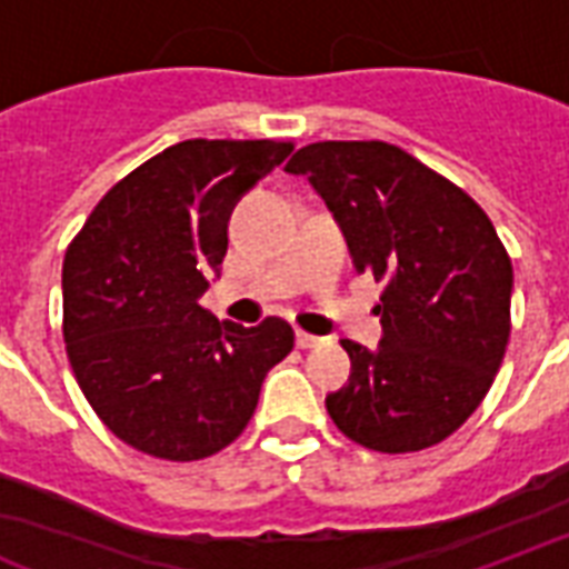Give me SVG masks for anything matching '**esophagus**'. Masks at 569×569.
Returning <instances> with one entry per match:
<instances>
[{
  "label": "esophagus",
  "instance_id": "obj_1",
  "mask_svg": "<svg viewBox=\"0 0 569 569\" xmlns=\"http://www.w3.org/2000/svg\"><path fill=\"white\" fill-rule=\"evenodd\" d=\"M319 342H322V337H313V333L307 331H295V346H298V349H313Z\"/></svg>",
  "mask_w": 569,
  "mask_h": 569
}]
</instances>
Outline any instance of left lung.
<instances>
[{"label": "left lung", "instance_id": "left-lung-1", "mask_svg": "<svg viewBox=\"0 0 569 569\" xmlns=\"http://www.w3.org/2000/svg\"><path fill=\"white\" fill-rule=\"evenodd\" d=\"M340 223L355 271L385 283V337L342 340L349 385L328 393L342 436L415 453L453 436L487 397L510 340L513 266L466 190L381 140L310 142L286 163Z\"/></svg>", "mask_w": 569, "mask_h": 569}]
</instances>
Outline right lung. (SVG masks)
<instances>
[{"instance_id":"obj_1","label":"right lung","mask_w":569,"mask_h":569,"mask_svg":"<svg viewBox=\"0 0 569 569\" xmlns=\"http://www.w3.org/2000/svg\"><path fill=\"white\" fill-rule=\"evenodd\" d=\"M295 146L184 140L94 206L62 266V333L77 385L116 439L169 462L244 432L292 325L217 322L197 298L227 256L229 214Z\"/></svg>"}]
</instances>
